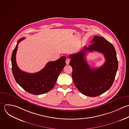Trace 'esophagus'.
<instances>
[{
  "label": "esophagus",
  "mask_w": 129,
  "mask_h": 129,
  "mask_svg": "<svg viewBox=\"0 0 129 129\" xmlns=\"http://www.w3.org/2000/svg\"><path fill=\"white\" fill-rule=\"evenodd\" d=\"M70 62V58H67L66 60V64H69V63Z\"/></svg>",
  "instance_id": "obj_1"
}]
</instances>
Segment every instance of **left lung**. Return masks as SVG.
Returning a JSON list of instances; mask_svg holds the SVG:
<instances>
[{
    "label": "left lung",
    "mask_w": 129,
    "mask_h": 129,
    "mask_svg": "<svg viewBox=\"0 0 129 129\" xmlns=\"http://www.w3.org/2000/svg\"><path fill=\"white\" fill-rule=\"evenodd\" d=\"M88 47L69 56L73 69L72 78L77 89L83 94L95 97L107 91L112 86L118 69V61L113 45L102 37L94 36ZM98 51L104 54L105 63L91 69L85 60L86 52Z\"/></svg>",
    "instance_id": "left-lung-1"
}]
</instances>
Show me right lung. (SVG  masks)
I'll use <instances>...</instances> for the list:
<instances>
[{"label":"right lung","instance_id":"right-lung-1","mask_svg":"<svg viewBox=\"0 0 129 129\" xmlns=\"http://www.w3.org/2000/svg\"><path fill=\"white\" fill-rule=\"evenodd\" d=\"M25 38H20L12 55V72L17 83L25 91L34 95H40L49 92L54 86L57 78L66 66V56L48 62L40 71L28 73L21 71L17 66L16 56L18 44Z\"/></svg>","mask_w":129,"mask_h":129}]
</instances>
